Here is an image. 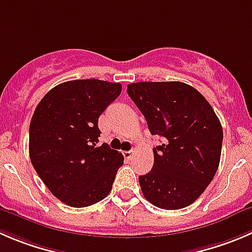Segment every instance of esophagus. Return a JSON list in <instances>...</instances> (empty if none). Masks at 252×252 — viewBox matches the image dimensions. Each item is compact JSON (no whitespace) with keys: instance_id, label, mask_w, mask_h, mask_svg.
<instances>
[{"instance_id":"34e87169","label":"esophagus","mask_w":252,"mask_h":252,"mask_svg":"<svg viewBox=\"0 0 252 252\" xmlns=\"http://www.w3.org/2000/svg\"><path fill=\"white\" fill-rule=\"evenodd\" d=\"M133 155H134L133 151H123V156L126 158V160H131Z\"/></svg>"}]
</instances>
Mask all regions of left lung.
<instances>
[{"label":"left lung","mask_w":252,"mask_h":252,"mask_svg":"<svg viewBox=\"0 0 252 252\" xmlns=\"http://www.w3.org/2000/svg\"><path fill=\"white\" fill-rule=\"evenodd\" d=\"M129 97L153 135L154 166L139 176L144 197L168 211L193 203L213 180L220 161L223 128L201 92L183 82H135Z\"/></svg>","instance_id":"obj_1"}]
</instances>
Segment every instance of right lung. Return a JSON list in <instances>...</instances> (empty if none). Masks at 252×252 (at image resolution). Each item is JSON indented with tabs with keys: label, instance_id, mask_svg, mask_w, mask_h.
I'll return each instance as SVG.
<instances>
[{
	"label": "right lung",
	"instance_id": "1",
	"mask_svg": "<svg viewBox=\"0 0 252 252\" xmlns=\"http://www.w3.org/2000/svg\"><path fill=\"white\" fill-rule=\"evenodd\" d=\"M122 85L74 80L51 89L34 111L29 156L49 191L74 208L108 196L124 158L106 143L97 146L98 118L121 94Z\"/></svg>",
	"mask_w": 252,
	"mask_h": 252
}]
</instances>
